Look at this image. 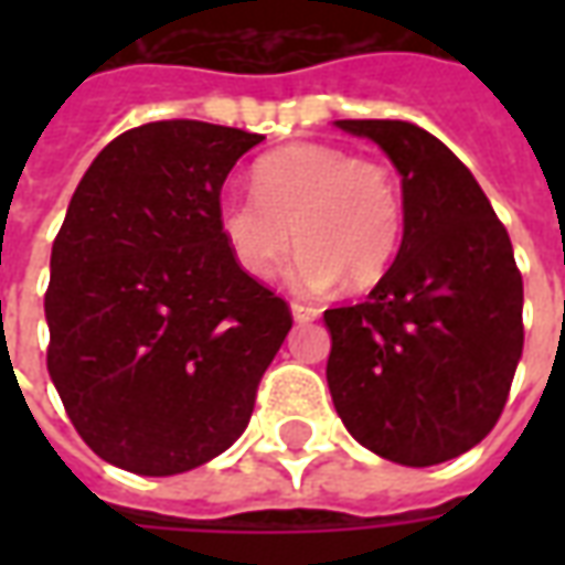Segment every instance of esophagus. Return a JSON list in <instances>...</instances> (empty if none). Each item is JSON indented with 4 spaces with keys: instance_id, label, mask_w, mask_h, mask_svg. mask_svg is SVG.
Segmentation results:
<instances>
[{
    "instance_id": "1",
    "label": "esophagus",
    "mask_w": 565,
    "mask_h": 565,
    "mask_svg": "<svg viewBox=\"0 0 565 565\" xmlns=\"http://www.w3.org/2000/svg\"><path fill=\"white\" fill-rule=\"evenodd\" d=\"M290 311H294L296 323H308V320H318L320 318V308L302 306V302H294V306H290Z\"/></svg>"
}]
</instances>
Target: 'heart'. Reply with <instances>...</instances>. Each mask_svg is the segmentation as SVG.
Instances as JSON below:
<instances>
[{
    "instance_id": "b5f03b06",
    "label": "heart",
    "mask_w": 565,
    "mask_h": 565,
    "mask_svg": "<svg viewBox=\"0 0 565 565\" xmlns=\"http://www.w3.org/2000/svg\"><path fill=\"white\" fill-rule=\"evenodd\" d=\"M217 230L250 278H269L290 245L302 247L290 284L323 294L369 287L391 269L405 235V193L384 160L327 145H287L254 162V196L223 193Z\"/></svg>"
}]
</instances>
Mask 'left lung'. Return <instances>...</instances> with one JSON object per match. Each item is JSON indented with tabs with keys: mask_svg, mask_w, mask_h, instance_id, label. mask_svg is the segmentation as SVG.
Masks as SVG:
<instances>
[{
	"mask_svg": "<svg viewBox=\"0 0 565 565\" xmlns=\"http://www.w3.org/2000/svg\"><path fill=\"white\" fill-rule=\"evenodd\" d=\"M403 174L405 235L366 302L323 311L327 384L384 460L436 466L497 426L523 351V281L472 172L408 120H335Z\"/></svg>",
	"mask_w": 565,
	"mask_h": 565,
	"instance_id": "1",
	"label": "left lung"
}]
</instances>
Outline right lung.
Segmentation results:
<instances>
[{"instance_id": "right-lung-1", "label": "right lung", "mask_w": 565, "mask_h": 565, "mask_svg": "<svg viewBox=\"0 0 565 565\" xmlns=\"http://www.w3.org/2000/svg\"><path fill=\"white\" fill-rule=\"evenodd\" d=\"M263 136L157 120L99 150L51 250L47 372L68 420L127 472H190L245 433L294 327L217 230L226 174Z\"/></svg>"}]
</instances>
